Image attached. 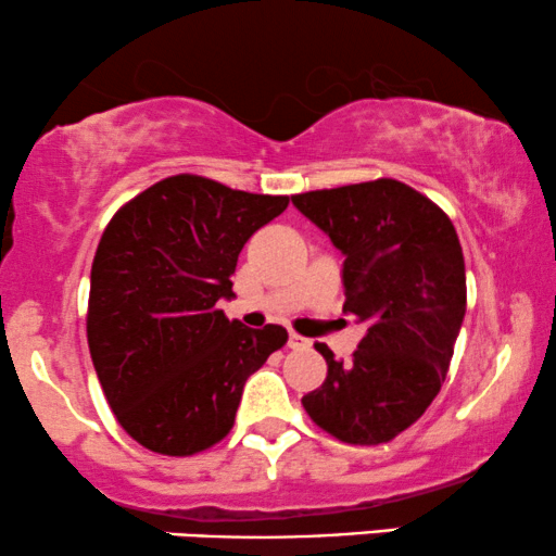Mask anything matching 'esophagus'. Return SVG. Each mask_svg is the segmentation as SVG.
Wrapping results in <instances>:
<instances>
[{
    "instance_id": "1",
    "label": "esophagus",
    "mask_w": 556,
    "mask_h": 556,
    "mask_svg": "<svg viewBox=\"0 0 556 556\" xmlns=\"http://www.w3.org/2000/svg\"><path fill=\"white\" fill-rule=\"evenodd\" d=\"M308 342L306 337H301V334H295V331H291V334H288V348L291 350H304V348H308Z\"/></svg>"
}]
</instances>
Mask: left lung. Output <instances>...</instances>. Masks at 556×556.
<instances>
[{
    "instance_id": "obj_1",
    "label": "left lung",
    "mask_w": 556,
    "mask_h": 556,
    "mask_svg": "<svg viewBox=\"0 0 556 556\" xmlns=\"http://www.w3.org/2000/svg\"><path fill=\"white\" fill-rule=\"evenodd\" d=\"M291 201L344 255V312L367 324L352 363L316 344L329 370L301 403L340 442H391L421 419L450 370L467 308L457 232L434 201L393 178Z\"/></svg>"
}]
</instances>
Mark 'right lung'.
<instances>
[{
    "label": "right lung",
    "mask_w": 556,
    "mask_h": 556,
    "mask_svg": "<svg viewBox=\"0 0 556 556\" xmlns=\"http://www.w3.org/2000/svg\"><path fill=\"white\" fill-rule=\"evenodd\" d=\"M288 197L235 191L212 178H163L129 199L99 240L86 337L119 427L150 452L189 457L229 434L244 380L280 350L278 324L229 321L244 242Z\"/></svg>",
    "instance_id": "1"
}]
</instances>
